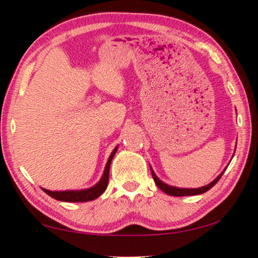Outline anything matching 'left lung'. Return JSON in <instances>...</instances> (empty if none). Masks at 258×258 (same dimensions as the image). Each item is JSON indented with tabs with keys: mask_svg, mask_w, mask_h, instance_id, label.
<instances>
[{
	"mask_svg": "<svg viewBox=\"0 0 258 258\" xmlns=\"http://www.w3.org/2000/svg\"><path fill=\"white\" fill-rule=\"evenodd\" d=\"M150 170H151V175H153V178H154L155 183H156V185L162 190V191H164L165 194H168V195H170V196H192V195H200V194L206 192L209 189L213 188V186L216 184L218 181H220V178L222 177V175H223V172L225 171V169L223 170V172H221V174L218 175L217 177L215 178L213 182L209 183V184L204 185V186H202V188H196V189L176 188V186H171V185L165 184L164 182H162L161 179L158 178L156 175H155V172L153 171V169H151V167H150Z\"/></svg>",
	"mask_w": 258,
	"mask_h": 258,
	"instance_id": "1",
	"label": "left lung"
}]
</instances>
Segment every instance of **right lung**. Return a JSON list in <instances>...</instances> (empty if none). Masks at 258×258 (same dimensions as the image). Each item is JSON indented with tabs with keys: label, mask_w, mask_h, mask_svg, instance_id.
Here are the masks:
<instances>
[{
	"label": "right lung",
	"mask_w": 258,
	"mask_h": 258,
	"mask_svg": "<svg viewBox=\"0 0 258 258\" xmlns=\"http://www.w3.org/2000/svg\"><path fill=\"white\" fill-rule=\"evenodd\" d=\"M116 151H117V147L112 150L110 156H109L107 165H105L104 172L103 175H102L100 182H98L97 184H95L94 186H91V188L83 190H64V191H50V190L43 188H42V190H43L45 194H48L49 196L52 197V199L62 201V202H89V201L97 199L98 196H101L102 194L104 192V190L107 189L108 186L109 169H110L111 160L112 157H114Z\"/></svg>",
	"instance_id": "right-lung-1"
}]
</instances>
